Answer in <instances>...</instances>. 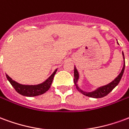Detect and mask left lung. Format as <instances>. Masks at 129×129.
Wrapping results in <instances>:
<instances>
[{"mask_svg": "<svg viewBox=\"0 0 129 129\" xmlns=\"http://www.w3.org/2000/svg\"><path fill=\"white\" fill-rule=\"evenodd\" d=\"M117 44H119L118 42H117ZM122 55H123V59H124V65H123V68H122L121 72L117 75L116 78L114 80H113L111 82H110L109 84L104 85V86H102L98 87L96 89L92 90V91H90V92L85 91V90H82L80 87L79 86L78 82L79 79V72L77 69V68L75 66V69H74V77H75V79H74V81H75V84L77 89L81 93H82L83 95L88 96V97H92V98H102V97L106 96L109 92H111L118 85L119 82L121 80V79H122V77L123 75V73H124L125 68L124 55L123 52H122Z\"/></svg>", "mask_w": 129, "mask_h": 129, "instance_id": "obj_1", "label": "left lung"}]
</instances>
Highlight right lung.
I'll return each instance as SVG.
<instances>
[{"mask_svg": "<svg viewBox=\"0 0 129 129\" xmlns=\"http://www.w3.org/2000/svg\"><path fill=\"white\" fill-rule=\"evenodd\" d=\"M56 71H57V69L54 70V73L45 81L37 85L21 84L16 81H14L7 74H6V77H7V80L10 81V83L14 87L16 91L20 95L26 96V97H35V96L42 95L48 91L49 88H50L51 84L53 81L54 76L56 74Z\"/></svg>", "mask_w": 129, "mask_h": 129, "instance_id": "1", "label": "right lung"}]
</instances>
